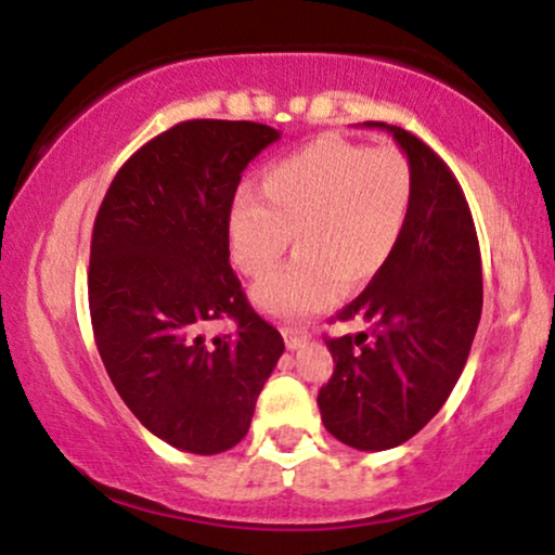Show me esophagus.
I'll list each match as a JSON object with an SVG mask.
<instances>
[{"label": "esophagus", "mask_w": 555, "mask_h": 555, "mask_svg": "<svg viewBox=\"0 0 555 555\" xmlns=\"http://www.w3.org/2000/svg\"><path fill=\"white\" fill-rule=\"evenodd\" d=\"M284 338H286V349H292V351H297V349H302V346H307V336H302V333H297V331L286 328Z\"/></svg>", "instance_id": "1"}]
</instances>
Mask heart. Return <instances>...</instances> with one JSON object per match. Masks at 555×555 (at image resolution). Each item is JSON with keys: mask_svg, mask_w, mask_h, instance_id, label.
Masks as SVG:
<instances>
[{"mask_svg": "<svg viewBox=\"0 0 555 555\" xmlns=\"http://www.w3.org/2000/svg\"><path fill=\"white\" fill-rule=\"evenodd\" d=\"M260 201L240 196L232 209V258L245 276L263 279L292 237L295 260L253 299L273 318L302 320L385 269L409 222L413 170L396 146L320 137L266 170Z\"/></svg>", "mask_w": 555, "mask_h": 555, "instance_id": "obj_1", "label": "heart"}]
</instances>
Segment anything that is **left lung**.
I'll use <instances>...</instances> for the list:
<instances>
[{"instance_id": "1", "label": "left lung", "mask_w": 555, "mask_h": 555, "mask_svg": "<svg viewBox=\"0 0 555 555\" xmlns=\"http://www.w3.org/2000/svg\"><path fill=\"white\" fill-rule=\"evenodd\" d=\"M392 133L413 170V202L396 250L370 286L338 312L370 328L328 338L333 377L318 409L338 442L379 452L437 416L463 375L476 338L483 279L468 202L450 168L400 126Z\"/></svg>"}]
</instances>
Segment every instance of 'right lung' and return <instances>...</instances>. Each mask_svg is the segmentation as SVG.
<instances>
[{
	"instance_id": "1",
	"label": "right lung",
	"mask_w": 555,
	"mask_h": 555,
	"mask_svg": "<svg viewBox=\"0 0 555 555\" xmlns=\"http://www.w3.org/2000/svg\"><path fill=\"white\" fill-rule=\"evenodd\" d=\"M279 137L253 121L172 126L118 170L95 217L87 299L100 359L133 416L193 455L248 434L284 353L230 266L237 183ZM217 319L236 333L206 339Z\"/></svg>"
}]
</instances>
